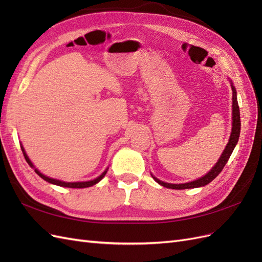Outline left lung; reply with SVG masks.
Listing matches in <instances>:
<instances>
[{
	"label": "left lung",
	"instance_id": "1",
	"mask_svg": "<svg viewBox=\"0 0 262 262\" xmlns=\"http://www.w3.org/2000/svg\"><path fill=\"white\" fill-rule=\"evenodd\" d=\"M229 80V78H228ZM231 82V87H232V92H233V102H232V132H231V136H229V140H228V143L225 146L223 153H222L221 157L219 158V161L216 162V164L213 166L212 169L205 173L204 176L200 177L199 179H195L193 181H190V182H186V184H169V182H165L162 181L160 179H157L155 176L152 175L153 179L157 182V184H160L163 187L166 188H169V189H176V190H180V189H192V188H199V187H203V186H207L209 185L210 182L215 179L216 176L219 173L222 171V169L224 168L225 164L227 163L228 158L231 157L233 150L237 144V142H238L239 139V134H241V115H239V107H238V101H237V92L235 86L233 85V82L229 80Z\"/></svg>",
	"mask_w": 262,
	"mask_h": 262
}]
</instances>
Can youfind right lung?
Masks as SVG:
<instances>
[{"mask_svg":"<svg viewBox=\"0 0 262 262\" xmlns=\"http://www.w3.org/2000/svg\"><path fill=\"white\" fill-rule=\"evenodd\" d=\"M20 147H21V150H23V154H24V156H25V160H26V162L28 163V165L30 166L31 168H34L35 169V172L37 173V175L39 176V177H41L43 180H46V181H48L49 184H52V185H57V186H60V187H67V188H87V187H92V186H94V185H96L97 182H99L102 178L105 177V175L107 173V170H108V168H106V170H104V172L101 173L100 176H98L97 178H95V179H93V180H89V181H75V182H67V181H63V180H59V179H54V178H50V177H48V176H46V175H43L42 172H40L39 171L35 166H34V164L31 163V161L29 160V157H28V155L26 154V152H25V148H24V146L20 144Z\"/></svg>","mask_w":262,"mask_h":262,"instance_id":"obj_1","label":"right lung"}]
</instances>
